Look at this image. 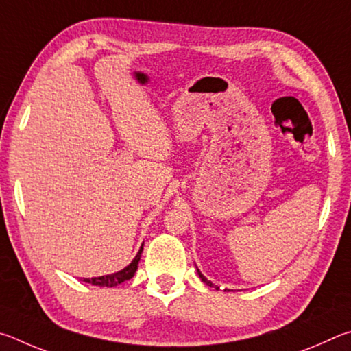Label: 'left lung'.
Returning a JSON list of instances; mask_svg holds the SVG:
<instances>
[{"label":"left lung","instance_id":"obj_1","mask_svg":"<svg viewBox=\"0 0 351 351\" xmlns=\"http://www.w3.org/2000/svg\"><path fill=\"white\" fill-rule=\"evenodd\" d=\"M197 273H199V278H200V279H202V280H204V282H205V284H206V285H210V287H214V285H213V284H211V282H210V280H208V279H206V278H205V276H204V274H202V273H200V271H199V269H197ZM216 288H217V287H216Z\"/></svg>","mask_w":351,"mask_h":351}]
</instances>
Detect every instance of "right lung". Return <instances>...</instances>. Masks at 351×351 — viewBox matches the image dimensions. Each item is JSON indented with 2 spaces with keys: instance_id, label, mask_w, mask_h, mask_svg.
Here are the masks:
<instances>
[{
  "instance_id": "right-lung-1",
  "label": "right lung",
  "mask_w": 351,
  "mask_h": 351,
  "mask_svg": "<svg viewBox=\"0 0 351 351\" xmlns=\"http://www.w3.org/2000/svg\"><path fill=\"white\" fill-rule=\"evenodd\" d=\"M141 251H143V245H141L137 256L134 257V261L129 263L126 268H123L121 271L119 273H114V274H108V276H100V278H92V279H83L84 282H88V284L92 285H98V287H115L121 284V282L129 280L131 278H134L135 271H137V265L140 262V257H141Z\"/></svg>"
}]
</instances>
